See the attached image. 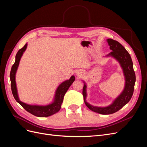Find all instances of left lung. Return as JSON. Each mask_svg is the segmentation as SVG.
<instances>
[{
  "mask_svg": "<svg viewBox=\"0 0 147 147\" xmlns=\"http://www.w3.org/2000/svg\"><path fill=\"white\" fill-rule=\"evenodd\" d=\"M107 42L110 50L112 51L107 55L111 56L116 59L121 65L125 77V86L124 90L117 98L114 100L113 104L106 107H94L88 104L86 101V84H84L83 88V96L84 103L93 112L102 115H109L118 112L123 107L128 103L131 100L134 90L136 82V74L133 68V63L129 53L124 47L118 41L112 38H108Z\"/></svg>",
  "mask_w": 147,
  "mask_h": 147,
  "instance_id": "left-lung-1",
  "label": "left lung"
}]
</instances>
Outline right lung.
Returning a JSON list of instances; mask_svg holds the SVG:
<instances>
[{
	"mask_svg": "<svg viewBox=\"0 0 147 147\" xmlns=\"http://www.w3.org/2000/svg\"><path fill=\"white\" fill-rule=\"evenodd\" d=\"M27 43L25 44V45L18 51L15 57V62L14 64L12 65V67L11 69L10 78L11 81V88L12 94L16 102H18L26 111H28L30 113L38 117H47L51 116V115L57 113L60 110L61 107V104L63 102L64 95L71 84L74 82L75 77L72 76L69 80H66L60 84L56 91L54 102L51 104L45 106L30 105L20 101L18 96L15 82V75L18 67L19 65L21 57L22 55H23L24 51L26 50V48H27Z\"/></svg>",
	"mask_w": 147,
	"mask_h": 147,
	"instance_id": "add662e5",
	"label": "right lung"
}]
</instances>
